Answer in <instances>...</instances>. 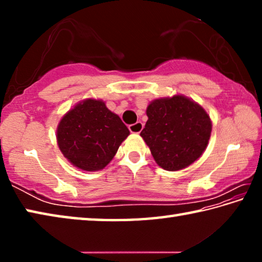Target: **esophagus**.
Listing matches in <instances>:
<instances>
[{
    "instance_id": "34e87169",
    "label": "esophagus",
    "mask_w": 262,
    "mask_h": 262,
    "mask_svg": "<svg viewBox=\"0 0 262 262\" xmlns=\"http://www.w3.org/2000/svg\"><path fill=\"white\" fill-rule=\"evenodd\" d=\"M129 130L130 133H134V134H139V133H141V130L143 129V123L142 122H136V123H133V125H129Z\"/></svg>"
}]
</instances>
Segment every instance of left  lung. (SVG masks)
<instances>
[{"mask_svg":"<svg viewBox=\"0 0 262 262\" xmlns=\"http://www.w3.org/2000/svg\"><path fill=\"white\" fill-rule=\"evenodd\" d=\"M141 132L155 161L167 171L187 167L201 156L209 141L211 121L200 105L184 96L151 101Z\"/></svg>","mask_w":262,"mask_h":262,"instance_id":"8db88e82","label":"left lung"}]
</instances>
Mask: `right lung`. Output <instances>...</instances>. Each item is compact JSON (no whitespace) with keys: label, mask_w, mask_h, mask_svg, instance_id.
<instances>
[{"label":"right lung","mask_w":262,"mask_h":262,"mask_svg":"<svg viewBox=\"0 0 262 262\" xmlns=\"http://www.w3.org/2000/svg\"><path fill=\"white\" fill-rule=\"evenodd\" d=\"M129 130L104 101L86 99L61 119L56 139L61 152L84 171H98L112 161Z\"/></svg>","instance_id":"1"}]
</instances>
